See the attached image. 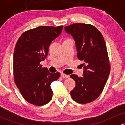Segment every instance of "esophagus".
<instances>
[{"label": "esophagus", "instance_id": "obj_1", "mask_svg": "<svg viewBox=\"0 0 125 125\" xmlns=\"http://www.w3.org/2000/svg\"><path fill=\"white\" fill-rule=\"evenodd\" d=\"M61 77L63 78H68L69 77V75H66V74H63V73H62L61 74Z\"/></svg>", "mask_w": 125, "mask_h": 125}]
</instances>
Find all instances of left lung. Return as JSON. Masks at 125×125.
Returning a JSON list of instances; mask_svg holds the SVG:
<instances>
[{
  "mask_svg": "<svg viewBox=\"0 0 125 125\" xmlns=\"http://www.w3.org/2000/svg\"><path fill=\"white\" fill-rule=\"evenodd\" d=\"M65 30L75 40L78 59L84 62L83 77L70 75L75 81L71 96L77 103H89L100 95L110 73L105 42L99 30L89 24L74 23Z\"/></svg>",
  "mask_w": 125,
  "mask_h": 125,
  "instance_id": "1",
  "label": "left lung"
}]
</instances>
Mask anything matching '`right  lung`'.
Instances as JSON below:
<instances>
[{
  "instance_id": "right-lung-1",
  "label": "right lung",
  "mask_w": 125,
  "mask_h": 125,
  "mask_svg": "<svg viewBox=\"0 0 125 125\" xmlns=\"http://www.w3.org/2000/svg\"><path fill=\"white\" fill-rule=\"evenodd\" d=\"M63 28L38 26L23 32L16 43L13 57L14 82L24 99L34 105H45L52 97L50 85L60 74L50 73L40 62L46 57L50 44Z\"/></svg>"
}]
</instances>
